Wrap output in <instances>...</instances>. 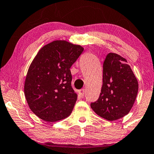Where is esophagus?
Here are the masks:
<instances>
[{
    "instance_id": "1",
    "label": "esophagus",
    "mask_w": 154,
    "mask_h": 154,
    "mask_svg": "<svg viewBox=\"0 0 154 154\" xmlns=\"http://www.w3.org/2000/svg\"><path fill=\"white\" fill-rule=\"evenodd\" d=\"M85 92V89H82V90H78V94H79V95H80L81 97H82V96H84Z\"/></svg>"
}]
</instances>
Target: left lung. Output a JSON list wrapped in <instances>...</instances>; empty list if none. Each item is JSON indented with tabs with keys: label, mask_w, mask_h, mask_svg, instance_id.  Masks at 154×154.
I'll return each instance as SVG.
<instances>
[{
	"label": "left lung",
	"mask_w": 154,
	"mask_h": 154,
	"mask_svg": "<svg viewBox=\"0 0 154 154\" xmlns=\"http://www.w3.org/2000/svg\"><path fill=\"white\" fill-rule=\"evenodd\" d=\"M138 90V80L126 59L117 54L109 53L103 63L100 95L90 106L97 116L114 121L128 114Z\"/></svg>",
	"instance_id": "8db88e82"
}]
</instances>
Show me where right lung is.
<instances>
[{
	"label": "right lung",
	"instance_id": "obj_1",
	"mask_svg": "<svg viewBox=\"0 0 154 154\" xmlns=\"http://www.w3.org/2000/svg\"><path fill=\"white\" fill-rule=\"evenodd\" d=\"M83 50L80 45L56 40L38 51L24 82L28 105L37 117L53 123L72 113L77 96L72 88L70 67Z\"/></svg>",
	"mask_w": 154,
	"mask_h": 154
}]
</instances>
